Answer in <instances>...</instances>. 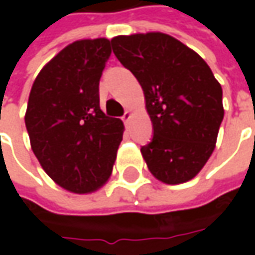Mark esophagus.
<instances>
[{
    "label": "esophagus",
    "instance_id": "esophagus-1",
    "mask_svg": "<svg viewBox=\"0 0 255 255\" xmlns=\"http://www.w3.org/2000/svg\"><path fill=\"white\" fill-rule=\"evenodd\" d=\"M130 118H132V113L129 112V111H126V112H125V115H123V116H122L123 122L128 123V122H129V121H130Z\"/></svg>",
    "mask_w": 255,
    "mask_h": 255
}]
</instances>
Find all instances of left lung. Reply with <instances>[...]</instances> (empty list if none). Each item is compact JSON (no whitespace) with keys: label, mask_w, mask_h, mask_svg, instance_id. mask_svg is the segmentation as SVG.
<instances>
[{"label":"left lung","mask_w":255,"mask_h":255,"mask_svg":"<svg viewBox=\"0 0 255 255\" xmlns=\"http://www.w3.org/2000/svg\"><path fill=\"white\" fill-rule=\"evenodd\" d=\"M111 42L144 93L153 137L140 152L149 170L166 184L191 180L216 147L221 85L200 55L170 35H119Z\"/></svg>","instance_id":"1"}]
</instances>
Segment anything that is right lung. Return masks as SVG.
Returning a JSON list of instances; mask_svg holds the SVG:
<instances>
[{
    "label": "right lung",
    "instance_id": "right-lung-1",
    "mask_svg": "<svg viewBox=\"0 0 255 255\" xmlns=\"http://www.w3.org/2000/svg\"><path fill=\"white\" fill-rule=\"evenodd\" d=\"M112 52L106 38L69 44L45 65L29 93L25 126L42 169L65 190L86 194L112 174L123 122L99 106V81Z\"/></svg>",
    "mask_w": 255,
    "mask_h": 255
}]
</instances>
